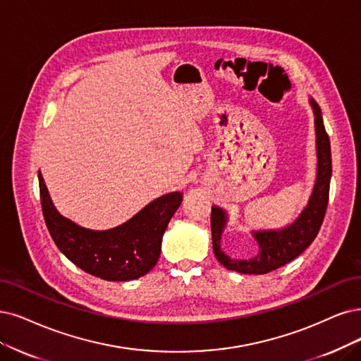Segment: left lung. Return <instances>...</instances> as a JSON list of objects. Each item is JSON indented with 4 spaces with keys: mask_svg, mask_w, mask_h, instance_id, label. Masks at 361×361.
I'll return each mask as SVG.
<instances>
[{
    "mask_svg": "<svg viewBox=\"0 0 361 361\" xmlns=\"http://www.w3.org/2000/svg\"><path fill=\"white\" fill-rule=\"evenodd\" d=\"M310 104L315 116V135H317V178L308 205L303 208L299 217L291 224L276 231L252 232L259 244V252L251 259L239 260L231 259L221 251V235L228 223V214L219 207L211 208V233L212 250L217 260L231 271L239 274H268L275 271L308 248L322 228L326 209L329 204V190L331 178V153L330 140L326 132L323 116L319 105L311 98Z\"/></svg>",
    "mask_w": 361,
    "mask_h": 361,
    "instance_id": "8db88e82",
    "label": "left lung"
}]
</instances>
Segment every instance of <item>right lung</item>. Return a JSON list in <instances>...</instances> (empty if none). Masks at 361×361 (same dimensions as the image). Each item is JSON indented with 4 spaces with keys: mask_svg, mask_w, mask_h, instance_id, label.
Instances as JSON below:
<instances>
[{
    "mask_svg": "<svg viewBox=\"0 0 361 361\" xmlns=\"http://www.w3.org/2000/svg\"><path fill=\"white\" fill-rule=\"evenodd\" d=\"M38 184L44 221L56 247L80 269L106 281H130L154 268L166 226L183 201L181 192H172L114 229L90 231L59 214L42 172Z\"/></svg>",
    "mask_w": 361,
    "mask_h": 361,
    "instance_id": "right-lung-1",
    "label": "right lung"
}]
</instances>
